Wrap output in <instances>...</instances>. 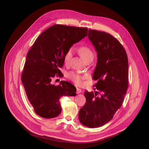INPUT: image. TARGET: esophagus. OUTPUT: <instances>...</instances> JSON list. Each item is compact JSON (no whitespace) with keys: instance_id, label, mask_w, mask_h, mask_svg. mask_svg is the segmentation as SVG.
<instances>
[{"instance_id":"34e87169","label":"esophagus","mask_w":149,"mask_h":149,"mask_svg":"<svg viewBox=\"0 0 149 149\" xmlns=\"http://www.w3.org/2000/svg\"><path fill=\"white\" fill-rule=\"evenodd\" d=\"M81 92H82L81 89L79 88H77V93H78V94H79V93H80Z\"/></svg>"}]
</instances>
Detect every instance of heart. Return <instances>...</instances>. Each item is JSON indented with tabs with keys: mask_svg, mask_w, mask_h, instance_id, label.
<instances>
[{
	"mask_svg": "<svg viewBox=\"0 0 149 149\" xmlns=\"http://www.w3.org/2000/svg\"><path fill=\"white\" fill-rule=\"evenodd\" d=\"M79 52L80 55V56L84 60V61L88 59H90V58L93 59V57H94V54H93V52H92V51L87 46L81 47V48H80L79 49ZM72 53H73V48H69L67 51V52H66L65 56H64V61L65 63H66V64L68 63L70 59L72 57ZM69 77L73 81H74L77 84H81L82 83L83 79H86V76L81 75L79 74L72 72V73L69 74Z\"/></svg>",
	"mask_w": 149,
	"mask_h": 149,
	"instance_id": "b5f03b06",
	"label": "heart"
}]
</instances>
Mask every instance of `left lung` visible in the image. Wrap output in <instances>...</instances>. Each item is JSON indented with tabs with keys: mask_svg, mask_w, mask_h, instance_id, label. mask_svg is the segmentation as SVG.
Segmentation results:
<instances>
[{
	"mask_svg": "<svg viewBox=\"0 0 149 149\" xmlns=\"http://www.w3.org/2000/svg\"><path fill=\"white\" fill-rule=\"evenodd\" d=\"M88 37L97 52V63L92 79L100 91H85L86 99L79 114L80 122L90 128L110 121L123 103L128 87V59L116 38L105 32L89 29Z\"/></svg>",
	"mask_w": 149,
	"mask_h": 149,
	"instance_id": "8db88e82",
	"label": "left lung"
}]
</instances>
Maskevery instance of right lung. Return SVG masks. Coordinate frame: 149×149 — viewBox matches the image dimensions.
Wrapping results in <instances>:
<instances>
[{
	"label": "right lung",
	"mask_w": 149,
	"mask_h": 149,
	"mask_svg": "<svg viewBox=\"0 0 149 149\" xmlns=\"http://www.w3.org/2000/svg\"><path fill=\"white\" fill-rule=\"evenodd\" d=\"M86 28L54 25L43 32L28 51L22 75L28 99L35 112L42 118H52L61 111L60 99L75 96L76 88L68 81L56 86L52 79L64 64V56L74 44L88 36Z\"/></svg>",
	"instance_id": "1"
}]
</instances>
